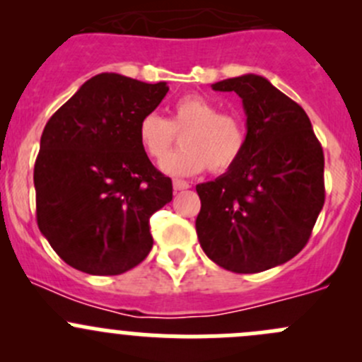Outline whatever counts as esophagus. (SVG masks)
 I'll return each mask as SVG.
<instances>
[{
  "instance_id": "34e87169",
  "label": "esophagus",
  "mask_w": 362,
  "mask_h": 362,
  "mask_svg": "<svg viewBox=\"0 0 362 362\" xmlns=\"http://www.w3.org/2000/svg\"><path fill=\"white\" fill-rule=\"evenodd\" d=\"M173 189L175 192H180V191H185V189H189V182L185 180H173Z\"/></svg>"
}]
</instances>
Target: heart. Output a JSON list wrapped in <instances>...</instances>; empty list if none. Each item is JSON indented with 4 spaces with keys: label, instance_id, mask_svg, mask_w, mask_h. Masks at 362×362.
Segmentation results:
<instances>
[{
    "label": "heart",
    "instance_id": "b5f03b06",
    "mask_svg": "<svg viewBox=\"0 0 362 362\" xmlns=\"http://www.w3.org/2000/svg\"><path fill=\"white\" fill-rule=\"evenodd\" d=\"M181 134L182 148L160 163V170L173 177H191L204 168L211 173L231 170L247 145V129L242 119L222 113L214 101L198 94L177 100L170 119L158 113L141 117L138 141L148 158L159 160Z\"/></svg>",
    "mask_w": 362,
    "mask_h": 362
}]
</instances>
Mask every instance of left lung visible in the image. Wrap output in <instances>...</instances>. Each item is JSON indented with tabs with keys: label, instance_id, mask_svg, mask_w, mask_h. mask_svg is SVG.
<instances>
[{
	"label": "left lung",
	"instance_id": "obj_1",
	"mask_svg": "<svg viewBox=\"0 0 362 362\" xmlns=\"http://www.w3.org/2000/svg\"><path fill=\"white\" fill-rule=\"evenodd\" d=\"M211 89L242 98L247 145L231 170L196 185L199 245L228 272H264L291 261L312 235L326 196L322 147L305 110L264 76Z\"/></svg>",
	"mask_w": 362,
	"mask_h": 362
}]
</instances>
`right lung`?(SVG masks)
Returning a JSON list of instances; mask_svg holds the SVG:
<instances>
[{
    "label": "right lung",
    "mask_w": 362,
    "mask_h": 362,
    "mask_svg": "<svg viewBox=\"0 0 362 362\" xmlns=\"http://www.w3.org/2000/svg\"><path fill=\"white\" fill-rule=\"evenodd\" d=\"M168 90L166 82L100 73L47 122L35 163L36 222L71 268L120 275L151 252L148 221L173 185L141 148L138 124Z\"/></svg>",
    "instance_id": "obj_1"
}]
</instances>
